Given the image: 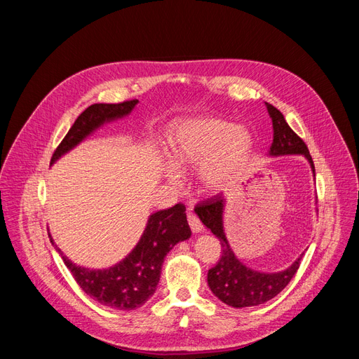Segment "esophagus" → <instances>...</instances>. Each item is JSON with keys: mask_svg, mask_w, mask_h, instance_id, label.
<instances>
[{"mask_svg": "<svg viewBox=\"0 0 359 359\" xmlns=\"http://www.w3.org/2000/svg\"><path fill=\"white\" fill-rule=\"evenodd\" d=\"M187 220H189V224H190V229L194 232V233H199L202 232V223L201 220L198 219V215L194 212H189L187 214Z\"/></svg>", "mask_w": 359, "mask_h": 359, "instance_id": "esophagus-1", "label": "esophagus"}]
</instances>
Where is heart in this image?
<instances>
[{
    "label": "heart",
    "mask_w": 359,
    "mask_h": 359,
    "mask_svg": "<svg viewBox=\"0 0 359 359\" xmlns=\"http://www.w3.org/2000/svg\"><path fill=\"white\" fill-rule=\"evenodd\" d=\"M253 137L244 127L219 118L182 123L170 139L172 165L166 177L181 186V173L199 165V181L206 191H219L241 175L252 156Z\"/></svg>",
    "instance_id": "obj_1"
}]
</instances>
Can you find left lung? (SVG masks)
Returning a JSON list of instances; mask_svg holds the SVG:
<instances>
[{"mask_svg": "<svg viewBox=\"0 0 359 359\" xmlns=\"http://www.w3.org/2000/svg\"><path fill=\"white\" fill-rule=\"evenodd\" d=\"M265 104L271 119H273L274 128L269 156L278 157L301 154L309 160L314 173V165L306 142L289 127L283 114L277 107L269 103ZM224 205L226 201L222 198V194H215L214 198L198 203L194 208V212L198 214L201 222L219 238L222 244V257L217 265L208 271V286L217 298L231 307L243 309L259 306V304L273 299L289 285V281L297 274L302 256L280 273H260V271L245 266L235 256L224 235Z\"/></svg>", "mask_w": 359, "mask_h": 359, "instance_id": "8db88e82", "label": "left lung"}]
</instances>
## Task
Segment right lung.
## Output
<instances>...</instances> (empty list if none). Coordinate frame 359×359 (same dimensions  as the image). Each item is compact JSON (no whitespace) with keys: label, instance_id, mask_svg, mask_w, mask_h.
<instances>
[{"label":"right lung","instance_id":"obj_1","mask_svg":"<svg viewBox=\"0 0 359 359\" xmlns=\"http://www.w3.org/2000/svg\"><path fill=\"white\" fill-rule=\"evenodd\" d=\"M136 104L137 100H128L114 104L95 103L86 107L70 127L66 137L61 140L50 158V165L81 144L86 136H90L104 123L128 115ZM190 235L191 231L187 223L186 206L182 203L157 211L149 215L145 231L130 255L107 269L78 266L62 255L53 243L50 233L49 238L52 245L61 255L64 264L70 269L76 283L86 295L106 307L128 311L144 306L149 297L154 295L165 256L173 245L189 240Z\"/></svg>","mask_w":359,"mask_h":359}]
</instances>
